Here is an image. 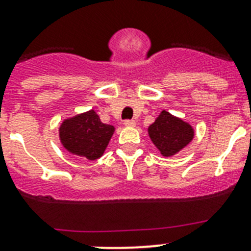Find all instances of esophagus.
I'll use <instances>...</instances> for the list:
<instances>
[{"mask_svg":"<svg viewBox=\"0 0 251 251\" xmlns=\"http://www.w3.org/2000/svg\"><path fill=\"white\" fill-rule=\"evenodd\" d=\"M124 126H126V127H134L135 121H133V119H126V121H124Z\"/></svg>","mask_w":251,"mask_h":251,"instance_id":"1","label":"esophagus"}]
</instances>
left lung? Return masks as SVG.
Returning <instances> with one entry per match:
<instances>
[{"instance_id":"8db88e82","label":"left lung","mask_w":251,"mask_h":251,"mask_svg":"<svg viewBox=\"0 0 251 251\" xmlns=\"http://www.w3.org/2000/svg\"><path fill=\"white\" fill-rule=\"evenodd\" d=\"M149 137L163 156H173L192 140L193 128L182 119L163 111L148 128Z\"/></svg>"}]
</instances>
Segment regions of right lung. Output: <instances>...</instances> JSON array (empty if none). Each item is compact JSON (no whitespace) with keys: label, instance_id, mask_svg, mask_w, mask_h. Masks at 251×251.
<instances>
[{"label":"right lung","instance_id":"obj_1","mask_svg":"<svg viewBox=\"0 0 251 251\" xmlns=\"http://www.w3.org/2000/svg\"><path fill=\"white\" fill-rule=\"evenodd\" d=\"M114 127L102 123L94 109L65 119L59 128L61 144L71 154L96 160L103 155Z\"/></svg>","mask_w":251,"mask_h":251}]
</instances>
